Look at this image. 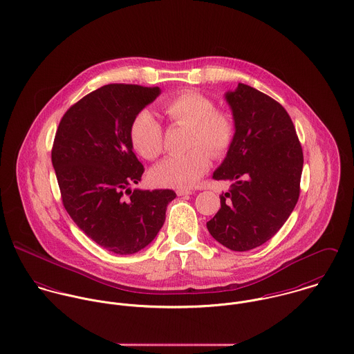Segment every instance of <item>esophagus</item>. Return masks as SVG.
<instances>
[{
    "label": "esophagus",
    "mask_w": 354,
    "mask_h": 354,
    "mask_svg": "<svg viewBox=\"0 0 354 354\" xmlns=\"http://www.w3.org/2000/svg\"><path fill=\"white\" fill-rule=\"evenodd\" d=\"M194 192L189 189H177V195L178 196H185V195H192Z\"/></svg>",
    "instance_id": "obj_1"
}]
</instances>
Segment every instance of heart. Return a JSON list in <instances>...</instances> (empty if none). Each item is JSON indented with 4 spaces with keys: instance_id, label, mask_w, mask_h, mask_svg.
I'll list each match as a JSON object with an SVG mask.
<instances>
[{
    "instance_id": "1",
    "label": "heart",
    "mask_w": 354,
    "mask_h": 354,
    "mask_svg": "<svg viewBox=\"0 0 354 354\" xmlns=\"http://www.w3.org/2000/svg\"><path fill=\"white\" fill-rule=\"evenodd\" d=\"M163 113L173 124L188 127L185 153L171 155L153 166L152 180L163 187L185 189L194 187L208 170L209 154L225 155L234 139L232 117L216 110L212 101L187 91L165 102ZM129 140L140 156L152 160L163 150V129L150 110L139 111L129 127Z\"/></svg>"
}]
</instances>
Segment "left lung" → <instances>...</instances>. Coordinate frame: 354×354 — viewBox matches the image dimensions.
Listing matches in <instances>:
<instances>
[{
  "mask_svg": "<svg viewBox=\"0 0 354 354\" xmlns=\"http://www.w3.org/2000/svg\"><path fill=\"white\" fill-rule=\"evenodd\" d=\"M234 139L212 178L230 183L221 208L207 222L223 247L244 252L282 227L300 196L303 150L288 111L268 95L239 83L225 94Z\"/></svg>",
  "mask_w": 354,
  "mask_h": 354,
  "instance_id": "obj_1",
  "label": "left lung"
}]
</instances>
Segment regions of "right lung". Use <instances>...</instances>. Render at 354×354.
<instances>
[{"instance_id": "add662e5", "label": "right lung", "mask_w": 354, "mask_h": 354, "mask_svg": "<svg viewBox=\"0 0 354 354\" xmlns=\"http://www.w3.org/2000/svg\"><path fill=\"white\" fill-rule=\"evenodd\" d=\"M159 94L158 87L103 86L64 114L54 138L51 162L65 209L86 236L117 254L146 248L176 199L171 189H131L145 167L129 127Z\"/></svg>"}]
</instances>
